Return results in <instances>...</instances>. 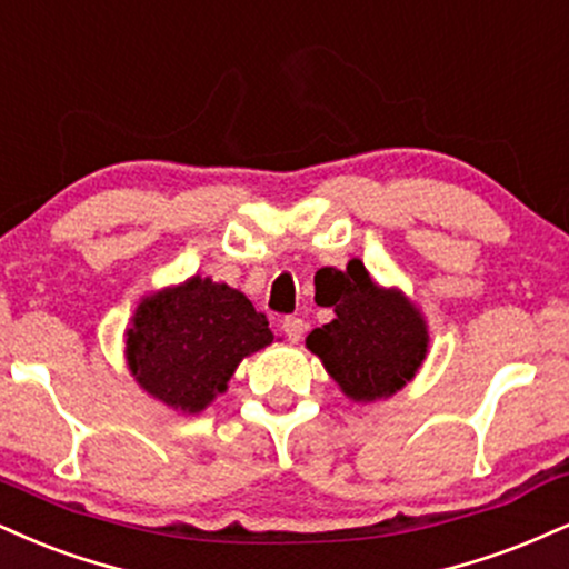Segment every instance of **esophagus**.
I'll use <instances>...</instances> for the list:
<instances>
[{
	"label": "esophagus",
	"mask_w": 569,
	"mask_h": 569,
	"mask_svg": "<svg viewBox=\"0 0 569 569\" xmlns=\"http://www.w3.org/2000/svg\"><path fill=\"white\" fill-rule=\"evenodd\" d=\"M280 328H283V333L289 337V341H299L302 339L307 323L302 318H297V315H289V318L280 320Z\"/></svg>",
	"instance_id": "1"
}]
</instances>
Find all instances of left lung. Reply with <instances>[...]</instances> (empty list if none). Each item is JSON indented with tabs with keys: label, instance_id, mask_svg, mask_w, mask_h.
I'll list each match as a JSON object with an SVG mask.
<instances>
[{
	"label": "left lung",
	"instance_id": "8db88e82",
	"mask_svg": "<svg viewBox=\"0 0 569 569\" xmlns=\"http://www.w3.org/2000/svg\"><path fill=\"white\" fill-rule=\"evenodd\" d=\"M337 318L315 328L307 347L352 400H376L406 387L427 355V326L397 291L373 283L360 259L341 272L339 293L326 302Z\"/></svg>",
	"mask_w": 569,
	"mask_h": 569
}]
</instances>
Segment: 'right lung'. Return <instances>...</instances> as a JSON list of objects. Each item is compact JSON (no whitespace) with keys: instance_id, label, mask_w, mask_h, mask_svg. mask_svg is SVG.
Segmentation results:
<instances>
[{"instance_id":"obj_1","label":"right lung","mask_w":569,"mask_h":569,"mask_svg":"<svg viewBox=\"0 0 569 569\" xmlns=\"http://www.w3.org/2000/svg\"><path fill=\"white\" fill-rule=\"evenodd\" d=\"M270 341L267 315L241 291L190 278L137 307L127 331V360L150 395L198 413L228 389L238 362Z\"/></svg>"}]
</instances>
